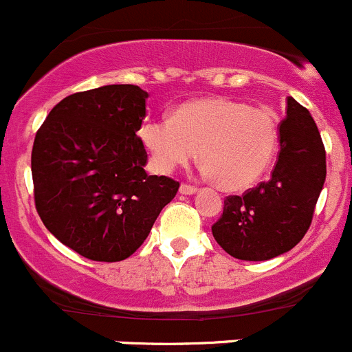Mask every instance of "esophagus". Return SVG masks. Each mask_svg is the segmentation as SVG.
Listing matches in <instances>:
<instances>
[{"mask_svg": "<svg viewBox=\"0 0 352 352\" xmlns=\"http://www.w3.org/2000/svg\"><path fill=\"white\" fill-rule=\"evenodd\" d=\"M179 193L181 195H195L197 193V188L191 186V184H181L179 186Z\"/></svg>", "mask_w": 352, "mask_h": 352, "instance_id": "1", "label": "esophagus"}]
</instances>
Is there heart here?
Returning <instances> with one entry per match:
<instances>
[{"mask_svg":"<svg viewBox=\"0 0 352 352\" xmlns=\"http://www.w3.org/2000/svg\"><path fill=\"white\" fill-rule=\"evenodd\" d=\"M139 135L161 173L188 164L200 149L205 173L226 191L251 188L270 168L278 149L273 111L226 96L186 101L173 118L144 123Z\"/></svg>","mask_w":352,"mask_h":352,"instance_id":"b5f03b06","label":"heart"}]
</instances>
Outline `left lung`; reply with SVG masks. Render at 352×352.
I'll return each instance as SVG.
<instances>
[{
    "instance_id": "left-lung-1",
    "label": "left lung",
    "mask_w": 352,
    "mask_h": 352,
    "mask_svg": "<svg viewBox=\"0 0 352 352\" xmlns=\"http://www.w3.org/2000/svg\"><path fill=\"white\" fill-rule=\"evenodd\" d=\"M325 149L305 107L288 96L280 155L270 181L227 197L212 226L220 248L242 261H267L295 248L309 230L325 183Z\"/></svg>"
}]
</instances>
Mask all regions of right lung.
<instances>
[{"label": "right lung", "mask_w": 352, "mask_h": 352, "mask_svg": "<svg viewBox=\"0 0 352 352\" xmlns=\"http://www.w3.org/2000/svg\"><path fill=\"white\" fill-rule=\"evenodd\" d=\"M147 98L133 85L74 93L35 135V208L54 237L91 261L132 256L179 188L144 169L147 152L137 132Z\"/></svg>", "instance_id": "add662e5"}]
</instances>
